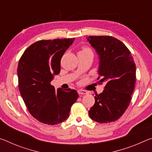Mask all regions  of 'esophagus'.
<instances>
[{
    "mask_svg": "<svg viewBox=\"0 0 152 152\" xmlns=\"http://www.w3.org/2000/svg\"><path fill=\"white\" fill-rule=\"evenodd\" d=\"M78 93L80 95H81V94H88V92L86 91H84V90L80 89V90H78Z\"/></svg>",
    "mask_w": 152,
    "mask_h": 152,
    "instance_id": "1",
    "label": "esophagus"
}]
</instances>
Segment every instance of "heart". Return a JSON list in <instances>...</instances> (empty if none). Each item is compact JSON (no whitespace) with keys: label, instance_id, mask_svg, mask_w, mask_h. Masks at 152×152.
<instances>
[{"label":"heart","instance_id":"1","mask_svg":"<svg viewBox=\"0 0 152 152\" xmlns=\"http://www.w3.org/2000/svg\"><path fill=\"white\" fill-rule=\"evenodd\" d=\"M80 52H84V53H92V51L91 50V49L88 48H86V47H84L82 48V50L80 51Z\"/></svg>","mask_w":152,"mask_h":152}]
</instances>
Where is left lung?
I'll return each mask as SVG.
<instances>
[{"mask_svg":"<svg viewBox=\"0 0 152 152\" xmlns=\"http://www.w3.org/2000/svg\"><path fill=\"white\" fill-rule=\"evenodd\" d=\"M99 58L98 83L105 84L102 93L94 96L95 103L88 111L94 121L107 123L122 116L129 104L135 87L136 67L131 51L111 36H89Z\"/></svg>","mask_w":152,"mask_h":152,"instance_id":"obj_1","label":"left lung"}]
</instances>
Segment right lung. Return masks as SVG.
<instances>
[{"mask_svg": "<svg viewBox=\"0 0 152 152\" xmlns=\"http://www.w3.org/2000/svg\"><path fill=\"white\" fill-rule=\"evenodd\" d=\"M74 38L41 40L24 51L19 61V88L25 105L39 122L53 125L68 119L78 94L68 88L56 91L50 84L60 72V61Z\"/></svg>", "mask_w": 152, "mask_h": 152, "instance_id": "obj_1", "label": "right lung"}]
</instances>
